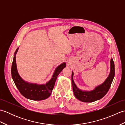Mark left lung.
Instances as JSON below:
<instances>
[{"label": "left lung", "instance_id": "obj_1", "mask_svg": "<svg viewBox=\"0 0 125 125\" xmlns=\"http://www.w3.org/2000/svg\"><path fill=\"white\" fill-rule=\"evenodd\" d=\"M115 74V63L113 58H111L110 62V72L105 81L91 91H83L77 86L73 79V72L72 71L71 82L73 84V94L77 99L81 102L85 103H92L100 99L106 95L112 83Z\"/></svg>", "mask_w": 125, "mask_h": 125}]
</instances>
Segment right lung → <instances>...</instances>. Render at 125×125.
<instances>
[{
  "label": "right lung",
  "mask_w": 125,
  "mask_h": 125,
  "mask_svg": "<svg viewBox=\"0 0 125 125\" xmlns=\"http://www.w3.org/2000/svg\"><path fill=\"white\" fill-rule=\"evenodd\" d=\"M19 47L14 52L12 68L11 75L16 86L23 97L32 100H42L46 99L51 94L54 88L57 76L65 68L66 63L63 62L55 69L52 78L46 84H39L31 83L25 81L19 74L16 63V54Z\"/></svg>",
  "instance_id": "add662e5"
}]
</instances>
